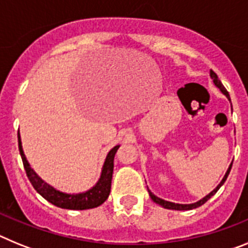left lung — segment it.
I'll use <instances>...</instances> for the list:
<instances>
[{"mask_svg":"<svg viewBox=\"0 0 248 248\" xmlns=\"http://www.w3.org/2000/svg\"><path fill=\"white\" fill-rule=\"evenodd\" d=\"M210 76H211V78H212V79H214L215 85H216L217 88H220V91L222 92V93L225 94V95H226V97H227V99H229L230 102H231V99H230L229 92L226 91V88L223 87L222 83H221V80L218 79L217 74L215 73L214 71H210ZM231 168H232V164H231V165H230L229 170H227L226 174H225V176H223V179H222V180H221V183L218 184L217 187H216V189L212 190V191L210 192V194L207 195V196H205V198L201 199L200 201H198V202H195V203H190V205H183V203H175V202H170V201H165V200H163V199H160V198H157V196H155V195L153 194V192H151L150 190H149V195H150L151 200L154 201V202H156L157 205H160V206H163V207H165V209H170V210H192V209H196V207H199V206L203 205V203H205L206 201L209 200V199L211 198V196H214V195L216 194V192H217V190L220 189L221 186L223 185V183L226 181V179H227V176H229L230 170H231Z\"/></svg>","mask_w":248,"mask_h":248,"instance_id":"8db88e82","label":"left lung"}]
</instances>
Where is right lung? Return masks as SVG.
Segmentation results:
<instances>
[{
  "label": "right lung",
  "mask_w": 248,
  "mask_h": 248,
  "mask_svg": "<svg viewBox=\"0 0 248 248\" xmlns=\"http://www.w3.org/2000/svg\"><path fill=\"white\" fill-rule=\"evenodd\" d=\"M120 145L114 146L107 155V159L103 165L102 175L100 179L95 186H93L91 190L85 192H80V194H65V192H61L48 185L46 181H43L36 172L33 171V169L31 168L28 164L27 159L25 156L23 149H22L21 137L18 133V149L19 154H21L22 161H23V166H25L26 174L30 179L31 184L34 187L37 192L41 196L49 201L50 203H53L57 207L67 210H88L93 209V207H98L102 205L107 199H108L109 194H110L111 187V177H113V169H114V156L115 153L119 149Z\"/></svg>",
  "instance_id": "obj_1"
}]
</instances>
